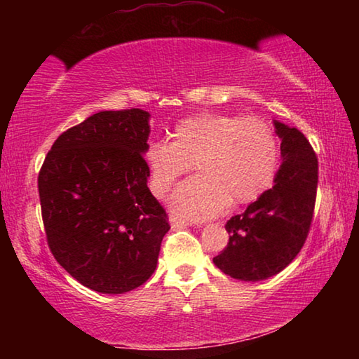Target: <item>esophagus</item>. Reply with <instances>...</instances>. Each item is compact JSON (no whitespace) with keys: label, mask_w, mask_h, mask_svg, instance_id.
Returning <instances> with one entry per match:
<instances>
[{"label":"esophagus","mask_w":359,"mask_h":359,"mask_svg":"<svg viewBox=\"0 0 359 359\" xmlns=\"http://www.w3.org/2000/svg\"><path fill=\"white\" fill-rule=\"evenodd\" d=\"M169 222H171V226L172 228H184V226H193V223H188L185 220H180L179 217L171 215L169 217Z\"/></svg>","instance_id":"esophagus-1"}]
</instances>
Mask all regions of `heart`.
Masks as SVG:
<instances>
[{
	"label": "heart",
	"instance_id": "1",
	"mask_svg": "<svg viewBox=\"0 0 359 359\" xmlns=\"http://www.w3.org/2000/svg\"><path fill=\"white\" fill-rule=\"evenodd\" d=\"M150 190L163 196L182 175L172 209L187 218L212 217L224 205L255 203L274 184L280 144L272 126L257 117L198 114L174 126L172 141H151L144 151Z\"/></svg>",
	"mask_w": 359,
	"mask_h": 359
}]
</instances>
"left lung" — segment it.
<instances>
[{
    "label": "left lung",
    "instance_id": "left-lung-1",
    "mask_svg": "<svg viewBox=\"0 0 359 359\" xmlns=\"http://www.w3.org/2000/svg\"><path fill=\"white\" fill-rule=\"evenodd\" d=\"M282 139V165L274 187L244 214L224 224L229 241L214 264L238 280L258 282L283 271L301 252L311 231L318 185V160L297 128L274 121Z\"/></svg>",
    "mask_w": 359,
    "mask_h": 359
}]
</instances>
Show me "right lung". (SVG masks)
<instances>
[{
  "mask_svg": "<svg viewBox=\"0 0 359 359\" xmlns=\"http://www.w3.org/2000/svg\"><path fill=\"white\" fill-rule=\"evenodd\" d=\"M142 109L102 111L66 130L38 177L48 248L79 283L121 294L156 269L168 214L147 187Z\"/></svg>",
  "mask_w": 359,
  "mask_h": 359,
  "instance_id": "right-lung-1",
  "label": "right lung"
}]
</instances>
